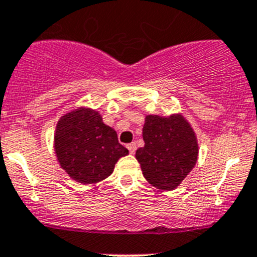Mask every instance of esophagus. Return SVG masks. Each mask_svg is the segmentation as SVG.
<instances>
[{"mask_svg": "<svg viewBox=\"0 0 257 257\" xmlns=\"http://www.w3.org/2000/svg\"><path fill=\"white\" fill-rule=\"evenodd\" d=\"M126 148H128L129 152H131V154L133 155V154H135V150H137V144L131 143V144H128V145H126Z\"/></svg>", "mask_w": 257, "mask_h": 257, "instance_id": "obj_1", "label": "esophagus"}]
</instances>
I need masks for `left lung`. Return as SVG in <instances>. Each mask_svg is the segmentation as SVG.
<instances>
[{"label":"left lung","mask_w":257,"mask_h":257,"mask_svg":"<svg viewBox=\"0 0 257 257\" xmlns=\"http://www.w3.org/2000/svg\"><path fill=\"white\" fill-rule=\"evenodd\" d=\"M144 148L135 152L145 179L162 190H173L190 173L199 145L190 124L182 114H149L143 128Z\"/></svg>","instance_id":"1"}]
</instances>
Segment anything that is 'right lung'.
I'll list each match as a JSON object with an SVG mask.
<instances>
[{"instance_id":"obj_1","label":"right lung","mask_w":257,"mask_h":257,"mask_svg":"<svg viewBox=\"0 0 257 257\" xmlns=\"http://www.w3.org/2000/svg\"><path fill=\"white\" fill-rule=\"evenodd\" d=\"M55 152L61 168L75 182L95 184L111 176L114 165L129 151L118 143L113 128L97 111L79 107L60 118Z\"/></svg>"}]
</instances>
